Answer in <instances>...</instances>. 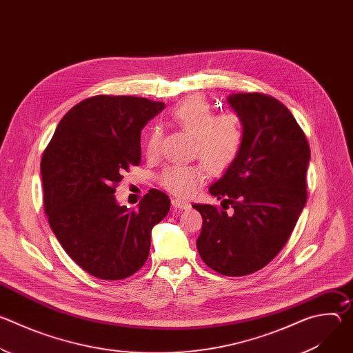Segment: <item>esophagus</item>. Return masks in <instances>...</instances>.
<instances>
[{"label": "esophagus", "instance_id": "34e87169", "mask_svg": "<svg viewBox=\"0 0 353 353\" xmlns=\"http://www.w3.org/2000/svg\"><path fill=\"white\" fill-rule=\"evenodd\" d=\"M172 205L177 210H188L190 208V203H187V201H184V199H179V198L172 199Z\"/></svg>", "mask_w": 353, "mask_h": 353}]
</instances>
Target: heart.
Segmentation results:
<instances>
[{
    "mask_svg": "<svg viewBox=\"0 0 353 353\" xmlns=\"http://www.w3.org/2000/svg\"><path fill=\"white\" fill-rule=\"evenodd\" d=\"M173 121L194 137L195 157L208 165V169L221 174L239 158L244 143V124L234 113L216 114L203 96H190L172 112ZM161 132L152 128L146 141L149 154H155L159 146ZM207 180V168L203 163L174 165L168 168L162 177V185L174 195H191Z\"/></svg>",
    "mask_w": 353,
    "mask_h": 353,
    "instance_id": "heart-1",
    "label": "heart"
}]
</instances>
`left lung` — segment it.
Wrapping results in <instances>:
<instances>
[{
	"label": "left lung",
	"mask_w": 353,
	"mask_h": 353,
	"mask_svg": "<svg viewBox=\"0 0 353 353\" xmlns=\"http://www.w3.org/2000/svg\"><path fill=\"white\" fill-rule=\"evenodd\" d=\"M228 105L243 120L244 143L234 163L210 187L233 208L194 204L203 216L198 253L226 276L253 274L285 245L306 205L310 148L292 113L276 99L233 93Z\"/></svg>",
	"instance_id": "left-lung-1"
}]
</instances>
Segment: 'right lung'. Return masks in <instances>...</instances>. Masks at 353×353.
Here are the masks:
<instances>
[{
  "label": "right lung",
  "instance_id": "add662e5",
  "mask_svg": "<svg viewBox=\"0 0 353 353\" xmlns=\"http://www.w3.org/2000/svg\"><path fill=\"white\" fill-rule=\"evenodd\" d=\"M163 109L145 97H89L61 119L43 154L50 228L65 253L99 279L137 272L149 256L152 228L170 210L159 190H149L135 210L114 196L123 172L141 162V130Z\"/></svg>",
  "mask_w": 353,
  "mask_h": 353
}]
</instances>
